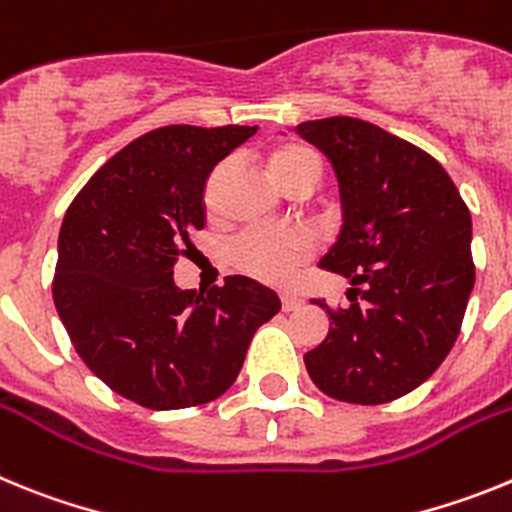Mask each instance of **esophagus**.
<instances>
[{
  "instance_id": "esophagus-1",
  "label": "esophagus",
  "mask_w": 512,
  "mask_h": 512,
  "mask_svg": "<svg viewBox=\"0 0 512 512\" xmlns=\"http://www.w3.org/2000/svg\"><path fill=\"white\" fill-rule=\"evenodd\" d=\"M300 307H302V297H297V295H282V310H284V312L300 310Z\"/></svg>"
}]
</instances>
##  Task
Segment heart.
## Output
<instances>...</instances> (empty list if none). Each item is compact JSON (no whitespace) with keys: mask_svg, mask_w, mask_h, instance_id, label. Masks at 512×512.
Listing matches in <instances>:
<instances>
[{"mask_svg":"<svg viewBox=\"0 0 512 512\" xmlns=\"http://www.w3.org/2000/svg\"><path fill=\"white\" fill-rule=\"evenodd\" d=\"M223 174V166L212 176V187ZM271 174L284 189L300 184H318L323 176V161L305 143H284L271 153ZM315 238L307 230H269L248 228L230 243V259L241 271L264 282L284 284L295 271L312 259Z\"/></svg>","mask_w":512,"mask_h":512,"instance_id":"obj_1","label":"heart"}]
</instances>
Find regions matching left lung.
Here are the masks:
<instances>
[{"instance_id":"1","label":"left lung","mask_w":512,"mask_h":512,"mask_svg":"<svg viewBox=\"0 0 512 512\" xmlns=\"http://www.w3.org/2000/svg\"><path fill=\"white\" fill-rule=\"evenodd\" d=\"M336 169L343 230L320 266L351 279V307L325 300L330 330L305 354L333 400L382 405L436 372L474 287L472 215L431 153L359 117L297 125Z\"/></svg>"}]
</instances>
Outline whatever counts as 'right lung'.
<instances>
[{"label":"right lung","instance_id":"right-lung-1","mask_svg":"<svg viewBox=\"0 0 512 512\" xmlns=\"http://www.w3.org/2000/svg\"><path fill=\"white\" fill-rule=\"evenodd\" d=\"M251 125H166L135 138L84 184L63 217L53 302L76 354L112 392L148 410L205 405L241 372L279 312L277 292L225 277L179 289L174 266L205 228V184Z\"/></svg>","mask_w":512,"mask_h":512}]
</instances>
